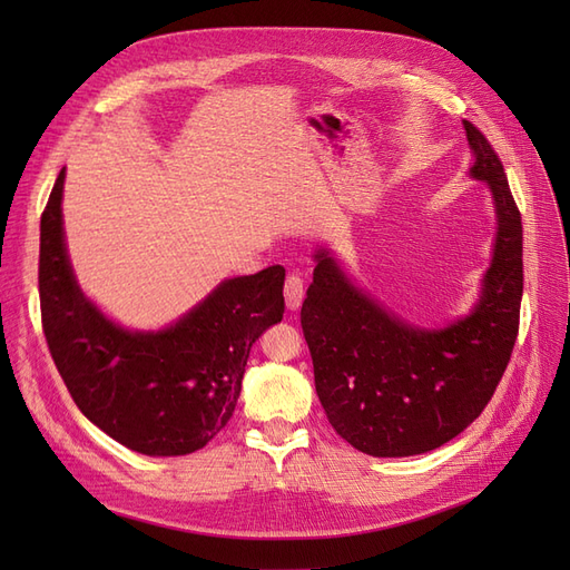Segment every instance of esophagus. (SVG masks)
I'll return each instance as SVG.
<instances>
[{
    "label": "esophagus",
    "instance_id": "obj_1",
    "mask_svg": "<svg viewBox=\"0 0 570 570\" xmlns=\"http://www.w3.org/2000/svg\"><path fill=\"white\" fill-rule=\"evenodd\" d=\"M304 302V281L299 273H289L285 281V304L289 312H297Z\"/></svg>",
    "mask_w": 570,
    "mask_h": 570
}]
</instances>
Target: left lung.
Masks as SVG:
<instances>
[{
	"mask_svg": "<svg viewBox=\"0 0 570 570\" xmlns=\"http://www.w3.org/2000/svg\"><path fill=\"white\" fill-rule=\"evenodd\" d=\"M473 178L492 189L497 243L471 316L419 331L358 292L327 252L316 254L302 304L316 394L335 433L371 456L438 450L469 428L509 366L523 297V226L494 147L463 120Z\"/></svg>",
	"mask_w": 570,
	"mask_h": 570,
	"instance_id": "obj_1",
	"label": "left lung"
}]
</instances>
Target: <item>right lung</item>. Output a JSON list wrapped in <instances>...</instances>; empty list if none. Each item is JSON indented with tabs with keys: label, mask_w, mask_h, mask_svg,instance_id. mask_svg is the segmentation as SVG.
<instances>
[{
	"label": "right lung",
	"mask_w": 570,
	"mask_h": 570,
	"mask_svg": "<svg viewBox=\"0 0 570 570\" xmlns=\"http://www.w3.org/2000/svg\"><path fill=\"white\" fill-rule=\"evenodd\" d=\"M63 170L40 220V312L51 358L78 409L132 452L183 456L228 425L252 344L283 321L285 268L220 283L161 333H130L82 297L61 228Z\"/></svg>",
	"instance_id": "1"
}]
</instances>
